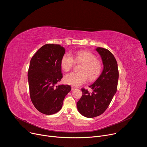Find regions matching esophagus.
<instances>
[{"instance_id":"1","label":"esophagus","mask_w":147,"mask_h":147,"mask_svg":"<svg viewBox=\"0 0 147 147\" xmlns=\"http://www.w3.org/2000/svg\"><path fill=\"white\" fill-rule=\"evenodd\" d=\"M75 88H76L75 87H73V86L71 87V90H72V91H73L74 90H75Z\"/></svg>"}]
</instances>
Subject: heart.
Listing matches in <instances>:
<instances>
[{"label":"heart","instance_id":"b5f03b06","mask_svg":"<svg viewBox=\"0 0 147 147\" xmlns=\"http://www.w3.org/2000/svg\"><path fill=\"white\" fill-rule=\"evenodd\" d=\"M74 61L81 63L79 71L72 72L65 77V82L67 84L78 86L84 83L88 77L91 81L96 79L102 70L103 65L100 60L96 59L95 55L88 51H79L71 55L66 53L62 57L60 65L65 71H69L74 64Z\"/></svg>","mask_w":147,"mask_h":147}]
</instances>
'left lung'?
<instances>
[{"instance_id": "8db88e82", "label": "left lung", "mask_w": 147, "mask_h": 147, "mask_svg": "<svg viewBox=\"0 0 147 147\" xmlns=\"http://www.w3.org/2000/svg\"><path fill=\"white\" fill-rule=\"evenodd\" d=\"M103 66V70L97 80L90 86L92 92L81 89L82 95L77 103L78 111L88 118L102 114L108 108L115 95L119 79V71L116 60L108 49L96 48Z\"/></svg>"}]
</instances>
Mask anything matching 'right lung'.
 <instances>
[{
    "instance_id": "right-lung-1",
    "label": "right lung",
    "mask_w": 147,
    "mask_h": 147,
    "mask_svg": "<svg viewBox=\"0 0 147 147\" xmlns=\"http://www.w3.org/2000/svg\"><path fill=\"white\" fill-rule=\"evenodd\" d=\"M65 53V48L59 45L46 44L30 61L28 71L30 98L35 108L45 115L58 112L71 91L69 85H57L63 77L60 63Z\"/></svg>"
}]
</instances>
